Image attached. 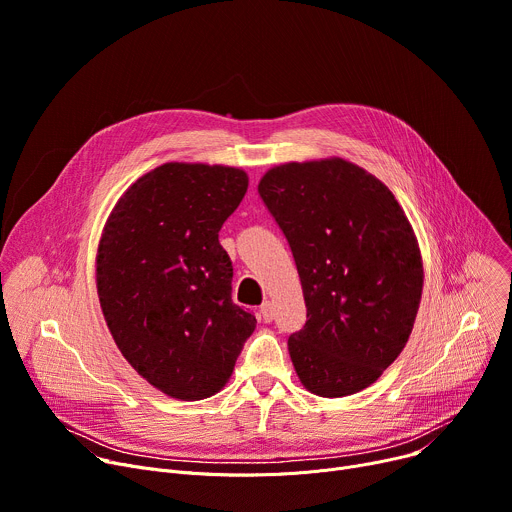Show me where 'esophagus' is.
Returning a JSON list of instances; mask_svg holds the SVG:
<instances>
[{
	"instance_id": "esophagus-1",
	"label": "esophagus",
	"mask_w": 512,
	"mask_h": 512,
	"mask_svg": "<svg viewBox=\"0 0 512 512\" xmlns=\"http://www.w3.org/2000/svg\"><path fill=\"white\" fill-rule=\"evenodd\" d=\"M259 316H261L263 322H271V320H273V306H271V302H263V304H261Z\"/></svg>"
}]
</instances>
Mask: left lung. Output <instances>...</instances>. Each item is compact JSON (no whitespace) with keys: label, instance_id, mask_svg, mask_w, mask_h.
Returning a JSON list of instances; mask_svg holds the SVG:
<instances>
[{"label":"left lung","instance_id":"obj_1","mask_svg":"<svg viewBox=\"0 0 512 512\" xmlns=\"http://www.w3.org/2000/svg\"><path fill=\"white\" fill-rule=\"evenodd\" d=\"M257 190L300 275L306 324L288 351L302 386L322 398L371 386L404 349L423 294V257L402 206L341 157L275 165Z\"/></svg>","mask_w":512,"mask_h":512}]
</instances>
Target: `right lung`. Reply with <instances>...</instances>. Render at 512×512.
Segmentation results:
<instances>
[{"mask_svg":"<svg viewBox=\"0 0 512 512\" xmlns=\"http://www.w3.org/2000/svg\"><path fill=\"white\" fill-rule=\"evenodd\" d=\"M249 188L243 169L165 163L110 212L96 257L100 306L124 359L153 388L204 400L228 382L255 316L230 298L218 230Z\"/></svg>","mask_w":512,"mask_h":512,"instance_id":"obj_1","label":"right lung"}]
</instances>
